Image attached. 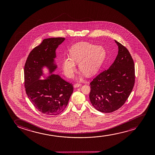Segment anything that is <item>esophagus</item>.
I'll use <instances>...</instances> for the list:
<instances>
[{
  "mask_svg": "<svg viewBox=\"0 0 155 155\" xmlns=\"http://www.w3.org/2000/svg\"><path fill=\"white\" fill-rule=\"evenodd\" d=\"M81 84H79V83H77V84H76L75 85H74V87H80V86H81Z\"/></svg>",
  "mask_w": 155,
  "mask_h": 155,
  "instance_id": "34e87169",
  "label": "esophagus"
}]
</instances>
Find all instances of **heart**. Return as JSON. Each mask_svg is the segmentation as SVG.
<instances>
[{"mask_svg": "<svg viewBox=\"0 0 155 155\" xmlns=\"http://www.w3.org/2000/svg\"><path fill=\"white\" fill-rule=\"evenodd\" d=\"M70 57L64 58L62 67L64 74L72 78L79 63V69L91 76L99 70L106 58V51L102 46L87 42H79L74 45L69 50Z\"/></svg>", "mask_w": 155, "mask_h": 155, "instance_id": "1", "label": "heart"}]
</instances>
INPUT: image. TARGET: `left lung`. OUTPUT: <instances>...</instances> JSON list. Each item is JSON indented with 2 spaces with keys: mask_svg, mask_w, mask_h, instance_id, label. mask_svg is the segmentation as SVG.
I'll use <instances>...</instances> for the list:
<instances>
[{
  "mask_svg": "<svg viewBox=\"0 0 155 155\" xmlns=\"http://www.w3.org/2000/svg\"><path fill=\"white\" fill-rule=\"evenodd\" d=\"M115 42L119 51L114 61L90 83L89 99L94 108L101 112H113L120 108L135 82L134 64L129 51L120 43Z\"/></svg>",
  "mask_w": 155,
  "mask_h": 155,
  "instance_id": "left-lung-1",
  "label": "left lung"
}]
</instances>
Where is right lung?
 <instances>
[{
	"instance_id": "obj_1",
	"label": "right lung",
	"mask_w": 155,
	"mask_h": 155,
	"mask_svg": "<svg viewBox=\"0 0 155 155\" xmlns=\"http://www.w3.org/2000/svg\"><path fill=\"white\" fill-rule=\"evenodd\" d=\"M64 40V38L44 39L31 51L24 66L26 93L33 105L45 114L56 115L61 113L74 91L72 84L58 74L39 79L43 74V67H48L51 74L57 68L53 64L55 50Z\"/></svg>"
}]
</instances>
